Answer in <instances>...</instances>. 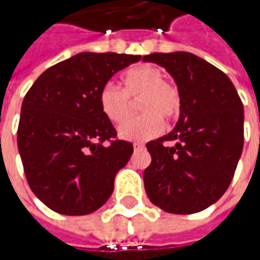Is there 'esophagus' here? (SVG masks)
<instances>
[{
	"instance_id": "1",
	"label": "esophagus",
	"mask_w": 260,
	"mask_h": 260,
	"mask_svg": "<svg viewBox=\"0 0 260 260\" xmlns=\"http://www.w3.org/2000/svg\"><path fill=\"white\" fill-rule=\"evenodd\" d=\"M133 147H135V150H142V149H145V145H143V143L136 142V143H133Z\"/></svg>"
}]
</instances>
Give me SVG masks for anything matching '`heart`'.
I'll return each mask as SVG.
<instances>
[{
  "mask_svg": "<svg viewBox=\"0 0 260 260\" xmlns=\"http://www.w3.org/2000/svg\"><path fill=\"white\" fill-rule=\"evenodd\" d=\"M144 114L133 120L125 121L133 114V103ZM98 105L105 118L120 127V136L130 142L153 139L164 130V120L172 121L181 113L182 96L174 82L164 79L156 66L137 65L121 75V89L107 84L98 94Z\"/></svg>",
  "mask_w": 260,
  "mask_h": 260,
  "instance_id": "1",
  "label": "heart"
}]
</instances>
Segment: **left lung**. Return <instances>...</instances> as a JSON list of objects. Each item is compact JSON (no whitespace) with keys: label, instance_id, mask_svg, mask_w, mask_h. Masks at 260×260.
Here are the masks:
<instances>
[{"label":"left lung","instance_id":"8db88e82","mask_svg":"<svg viewBox=\"0 0 260 260\" xmlns=\"http://www.w3.org/2000/svg\"><path fill=\"white\" fill-rule=\"evenodd\" d=\"M143 60L164 66L182 96L174 130L146 145L152 156L143 172L146 194L166 213L203 211L227 191L242 155V100L224 72L192 53H152Z\"/></svg>","mask_w":260,"mask_h":260}]
</instances>
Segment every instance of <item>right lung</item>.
Here are the masks:
<instances>
[{
  "label": "right lung",
  "instance_id": "obj_1",
  "mask_svg": "<svg viewBox=\"0 0 260 260\" xmlns=\"http://www.w3.org/2000/svg\"><path fill=\"white\" fill-rule=\"evenodd\" d=\"M142 56L84 52L46 69L25 94L17 145L35 195L59 214L85 215L107 203L133 153L98 105L115 72Z\"/></svg>",
  "mask_w": 260,
  "mask_h": 260
}]
</instances>
